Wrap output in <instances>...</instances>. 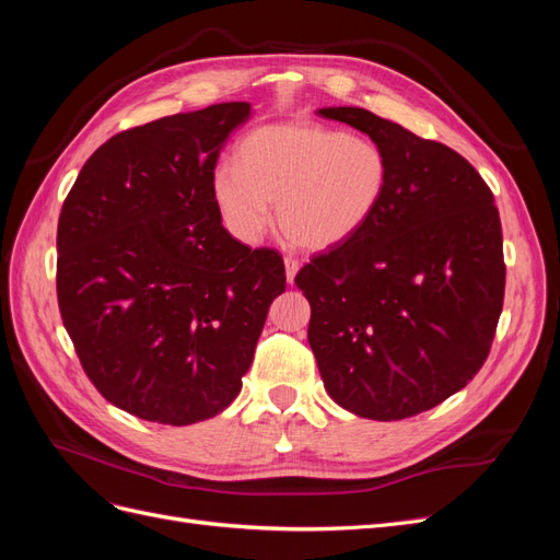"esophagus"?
I'll list each match as a JSON object with an SVG mask.
<instances>
[{
	"mask_svg": "<svg viewBox=\"0 0 560 560\" xmlns=\"http://www.w3.org/2000/svg\"><path fill=\"white\" fill-rule=\"evenodd\" d=\"M299 261L294 257H284V270H287V282H294L296 273H299Z\"/></svg>",
	"mask_w": 560,
	"mask_h": 560,
	"instance_id": "obj_1",
	"label": "esophagus"
}]
</instances>
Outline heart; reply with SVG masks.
<instances>
[{"instance_id":"1","label":"heart","mask_w":560,"mask_h":560,"mask_svg":"<svg viewBox=\"0 0 560 560\" xmlns=\"http://www.w3.org/2000/svg\"><path fill=\"white\" fill-rule=\"evenodd\" d=\"M389 182L381 144L306 121L252 130L235 165L212 175V198L235 241L257 245L276 202L278 226L303 249H331L376 214Z\"/></svg>"}]
</instances>
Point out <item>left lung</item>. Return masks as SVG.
<instances>
[{"label": "left lung", "mask_w": 560, "mask_h": 560, "mask_svg": "<svg viewBox=\"0 0 560 560\" xmlns=\"http://www.w3.org/2000/svg\"><path fill=\"white\" fill-rule=\"evenodd\" d=\"M319 114L381 144L389 182L360 233L296 273L308 343L338 406L411 418L463 389L488 358L504 299L500 212L446 144L360 107Z\"/></svg>", "instance_id": "left-lung-1"}]
</instances>
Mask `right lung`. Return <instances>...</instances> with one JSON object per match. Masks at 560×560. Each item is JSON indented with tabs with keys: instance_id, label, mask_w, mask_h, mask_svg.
<instances>
[{
	"instance_id": "right-lung-1",
	"label": "right lung",
	"mask_w": 560,
	"mask_h": 560,
	"mask_svg": "<svg viewBox=\"0 0 560 560\" xmlns=\"http://www.w3.org/2000/svg\"><path fill=\"white\" fill-rule=\"evenodd\" d=\"M249 114L222 103L118 132L62 202V325L97 393L142 420L224 411L284 292L280 254L235 241L212 198L219 151Z\"/></svg>"
}]
</instances>
